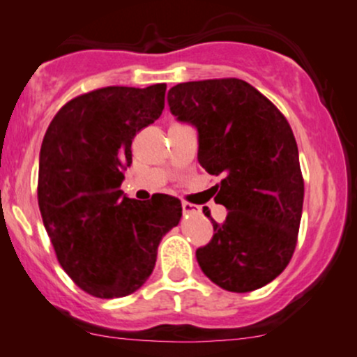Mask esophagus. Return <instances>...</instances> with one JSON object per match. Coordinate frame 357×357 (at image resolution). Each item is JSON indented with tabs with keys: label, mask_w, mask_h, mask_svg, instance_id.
Returning <instances> with one entry per match:
<instances>
[{
	"label": "esophagus",
	"mask_w": 357,
	"mask_h": 357,
	"mask_svg": "<svg viewBox=\"0 0 357 357\" xmlns=\"http://www.w3.org/2000/svg\"><path fill=\"white\" fill-rule=\"evenodd\" d=\"M183 212L185 213H193V212H200V208L197 205L188 204V202H183Z\"/></svg>",
	"instance_id": "esophagus-1"
}]
</instances>
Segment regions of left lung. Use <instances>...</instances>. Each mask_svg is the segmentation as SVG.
Here are the masks:
<instances>
[{"label": "left lung", "instance_id": "left-lung-1", "mask_svg": "<svg viewBox=\"0 0 357 357\" xmlns=\"http://www.w3.org/2000/svg\"><path fill=\"white\" fill-rule=\"evenodd\" d=\"M171 112L198 130V162L222 176L215 202L229 212L198 248L205 275L231 292L272 282L291 261L305 198L298 144L284 114L239 78L186 82L167 93ZM210 217V210H204Z\"/></svg>", "mask_w": 357, "mask_h": 357}]
</instances>
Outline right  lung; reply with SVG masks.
<instances>
[{"label": "right lung", "instance_id": "obj_1", "mask_svg": "<svg viewBox=\"0 0 357 357\" xmlns=\"http://www.w3.org/2000/svg\"><path fill=\"white\" fill-rule=\"evenodd\" d=\"M166 84L104 87L66 102L44 135L37 200L59 265L82 291L123 298L155 267L160 239L181 219V202L133 200L119 190L131 140L164 109Z\"/></svg>", "mask_w": 357, "mask_h": 357}]
</instances>
